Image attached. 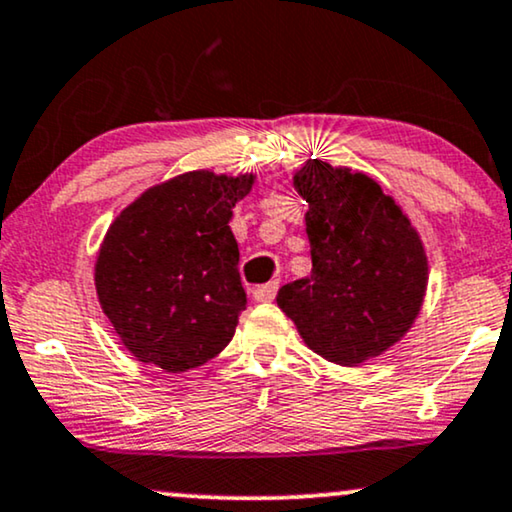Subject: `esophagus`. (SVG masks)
<instances>
[{
  "mask_svg": "<svg viewBox=\"0 0 512 512\" xmlns=\"http://www.w3.org/2000/svg\"><path fill=\"white\" fill-rule=\"evenodd\" d=\"M276 290H278V281H269V283H264V286H257L255 290H252V297H255L257 302H271L274 300Z\"/></svg>",
  "mask_w": 512,
  "mask_h": 512,
  "instance_id": "obj_1",
  "label": "esophagus"
}]
</instances>
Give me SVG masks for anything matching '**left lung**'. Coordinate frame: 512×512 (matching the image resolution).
<instances>
[{
    "label": "left lung",
    "instance_id": "obj_1",
    "mask_svg": "<svg viewBox=\"0 0 512 512\" xmlns=\"http://www.w3.org/2000/svg\"><path fill=\"white\" fill-rule=\"evenodd\" d=\"M307 200L312 271L276 295L312 352L338 366L380 357L411 331L428 290V252L409 215L366 172L309 158L293 172Z\"/></svg>",
    "mask_w": 512,
    "mask_h": 512
}]
</instances>
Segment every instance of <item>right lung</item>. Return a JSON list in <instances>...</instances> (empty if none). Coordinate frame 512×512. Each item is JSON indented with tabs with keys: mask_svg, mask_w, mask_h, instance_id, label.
<instances>
[{
	"mask_svg": "<svg viewBox=\"0 0 512 512\" xmlns=\"http://www.w3.org/2000/svg\"><path fill=\"white\" fill-rule=\"evenodd\" d=\"M255 174L193 170L134 198L96 252L103 314L141 364L184 373L234 338L245 290L231 217Z\"/></svg>",
	"mask_w": 512,
	"mask_h": 512,
	"instance_id": "add662e5",
	"label": "right lung"
}]
</instances>
